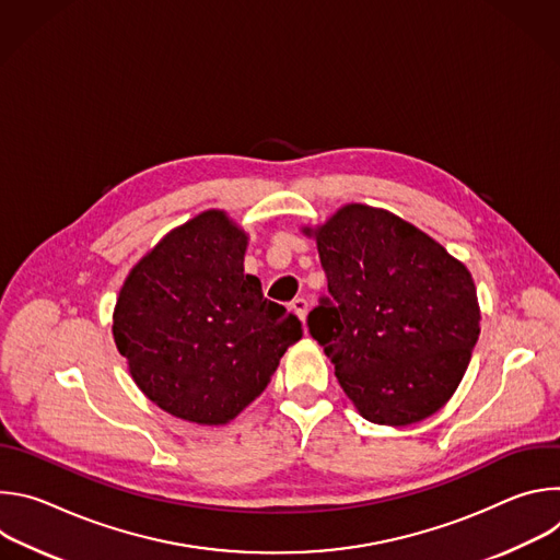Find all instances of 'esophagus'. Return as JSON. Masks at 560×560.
Masks as SVG:
<instances>
[{
  "label": "esophagus",
  "mask_w": 560,
  "mask_h": 560,
  "mask_svg": "<svg viewBox=\"0 0 560 560\" xmlns=\"http://www.w3.org/2000/svg\"><path fill=\"white\" fill-rule=\"evenodd\" d=\"M307 301L303 299V296H296L294 301H292V310H294V314L301 318V322H305V316H307Z\"/></svg>",
  "instance_id": "obj_1"
}]
</instances>
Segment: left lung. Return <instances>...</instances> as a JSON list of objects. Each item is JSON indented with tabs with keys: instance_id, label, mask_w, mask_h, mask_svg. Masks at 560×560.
I'll use <instances>...</instances> for the list:
<instances>
[{
	"instance_id": "obj_1",
	"label": "left lung",
	"mask_w": 560,
	"mask_h": 560,
	"mask_svg": "<svg viewBox=\"0 0 560 560\" xmlns=\"http://www.w3.org/2000/svg\"><path fill=\"white\" fill-rule=\"evenodd\" d=\"M303 232L316 238L330 292L307 328L359 415L410 425L439 412L481 332L469 270L423 230L363 203Z\"/></svg>"
}]
</instances>
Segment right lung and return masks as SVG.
Here are the masks:
<instances>
[{"label":"right lung","mask_w":560,"mask_h":560,"mask_svg":"<svg viewBox=\"0 0 560 560\" xmlns=\"http://www.w3.org/2000/svg\"><path fill=\"white\" fill-rule=\"evenodd\" d=\"M248 234L223 210L171 230L126 277L113 314L119 354L168 415L232 421L266 389L301 322L244 272Z\"/></svg>","instance_id":"obj_1"}]
</instances>
